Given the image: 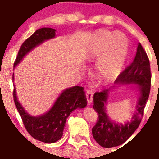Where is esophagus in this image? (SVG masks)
Returning a JSON list of instances; mask_svg holds the SVG:
<instances>
[{
    "instance_id": "obj_1",
    "label": "esophagus",
    "mask_w": 159,
    "mask_h": 159,
    "mask_svg": "<svg viewBox=\"0 0 159 159\" xmlns=\"http://www.w3.org/2000/svg\"><path fill=\"white\" fill-rule=\"evenodd\" d=\"M86 98H87V100H88V104L92 103V102H93V91L87 90V92H86Z\"/></svg>"
}]
</instances>
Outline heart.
I'll use <instances>...</instances> for the list:
<instances>
[{
    "mask_svg": "<svg viewBox=\"0 0 159 159\" xmlns=\"http://www.w3.org/2000/svg\"><path fill=\"white\" fill-rule=\"evenodd\" d=\"M128 39L123 34L100 31L89 48V58L98 59L96 72L102 82L114 81L123 69L128 54Z\"/></svg>",
    "mask_w": 159,
    "mask_h": 159,
    "instance_id": "1",
    "label": "heart"
}]
</instances>
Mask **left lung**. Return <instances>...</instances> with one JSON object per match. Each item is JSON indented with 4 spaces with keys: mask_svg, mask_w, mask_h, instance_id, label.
Masks as SVG:
<instances>
[{
    "mask_svg": "<svg viewBox=\"0 0 159 159\" xmlns=\"http://www.w3.org/2000/svg\"><path fill=\"white\" fill-rule=\"evenodd\" d=\"M132 83L139 86L140 97L136 106V112L132 120L125 124L112 122L106 113L105 106L110 88L97 92L93 95V108L98 112V117L92 131L94 139L102 147H117L124 143L141 123L146 102L149 97L151 70L149 59L140 43L138 46L136 56L132 63L120 73L115 81V84Z\"/></svg>",
    "mask_w": 159,
    "mask_h": 159,
    "instance_id": "obj_1",
    "label": "left lung"
}]
</instances>
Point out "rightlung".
Segmentation results:
<instances>
[{"instance_id": "1", "label": "right lung", "mask_w": 159, "mask_h": 159, "mask_svg": "<svg viewBox=\"0 0 159 159\" xmlns=\"http://www.w3.org/2000/svg\"><path fill=\"white\" fill-rule=\"evenodd\" d=\"M55 36L56 30L53 28L42 27L36 30L20 46L14 66L36 46L42 44L47 40L54 38ZM12 79H14V74ZM13 98L23 124L29 134L36 140L47 143H53L58 141L63 135L65 123L69 115L75 109L85 107L88 103L84 88L79 86L66 88L61 93L48 112L37 117H32L23 108L18 102L15 88L13 91Z\"/></svg>"}]
</instances>
